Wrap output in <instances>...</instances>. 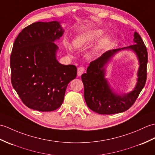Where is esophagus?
<instances>
[{
	"label": "esophagus",
	"instance_id": "34e87169",
	"mask_svg": "<svg viewBox=\"0 0 155 155\" xmlns=\"http://www.w3.org/2000/svg\"><path fill=\"white\" fill-rule=\"evenodd\" d=\"M84 71H85L84 67H79L78 68V69H77V74H78V76H81L82 74L84 72Z\"/></svg>",
	"mask_w": 155,
	"mask_h": 155
}]
</instances>
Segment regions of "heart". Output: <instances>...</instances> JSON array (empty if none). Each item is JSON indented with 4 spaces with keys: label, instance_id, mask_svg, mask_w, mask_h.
I'll return each mask as SVG.
<instances>
[{
    "label": "heart",
    "instance_id": "heart-1",
    "mask_svg": "<svg viewBox=\"0 0 155 155\" xmlns=\"http://www.w3.org/2000/svg\"><path fill=\"white\" fill-rule=\"evenodd\" d=\"M103 34V31L100 30H92L91 31L86 32L82 34L74 39L73 41V46L75 48H82L91 43L95 41L96 39L100 37ZM110 42V37L107 35H103L97 41L94 49L91 53V55L93 56L94 54L98 51L99 50L102 49L104 47L108 44Z\"/></svg>",
    "mask_w": 155,
    "mask_h": 155
}]
</instances>
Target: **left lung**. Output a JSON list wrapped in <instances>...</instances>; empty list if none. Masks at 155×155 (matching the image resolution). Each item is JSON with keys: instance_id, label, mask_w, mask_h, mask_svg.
<instances>
[{"instance_id": "8db88e82", "label": "left lung", "mask_w": 155, "mask_h": 155, "mask_svg": "<svg viewBox=\"0 0 155 155\" xmlns=\"http://www.w3.org/2000/svg\"><path fill=\"white\" fill-rule=\"evenodd\" d=\"M134 44L122 49H113L92 61L88 67L86 73L81 78L84 84V96L90 109L100 114H114L127 110L134 105L145 85L148 53L141 37L137 32L134 33ZM132 49L140 61L138 83L133 91L122 96L112 91L104 78V65L115 53L121 49Z\"/></svg>"}]
</instances>
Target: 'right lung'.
Returning a JSON list of instances; mask_svg holds the SVG:
<instances>
[{"label": "right lung", "mask_w": 155, "mask_h": 155, "mask_svg": "<svg viewBox=\"0 0 155 155\" xmlns=\"http://www.w3.org/2000/svg\"><path fill=\"white\" fill-rule=\"evenodd\" d=\"M57 21H38L24 28L14 41L10 55L11 82L29 108L54 111L63 104L68 84L76 78L73 64L56 59L54 41L63 35Z\"/></svg>", "instance_id": "right-lung-1"}]
</instances>
